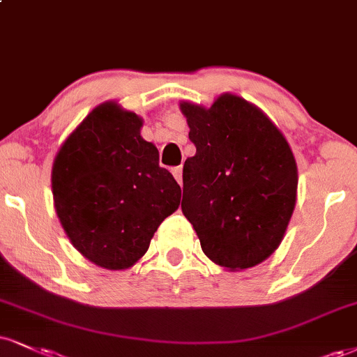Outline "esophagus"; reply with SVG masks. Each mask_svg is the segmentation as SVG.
Here are the masks:
<instances>
[{
  "label": "esophagus",
  "instance_id": "1",
  "mask_svg": "<svg viewBox=\"0 0 357 357\" xmlns=\"http://www.w3.org/2000/svg\"><path fill=\"white\" fill-rule=\"evenodd\" d=\"M171 173H173L176 181L181 184V181H183V167L181 166H176V167H173V171H171Z\"/></svg>",
  "mask_w": 357,
  "mask_h": 357
}]
</instances>
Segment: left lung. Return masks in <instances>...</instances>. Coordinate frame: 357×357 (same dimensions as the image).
<instances>
[{"instance_id": "left-lung-1", "label": "left lung", "mask_w": 357, "mask_h": 357, "mask_svg": "<svg viewBox=\"0 0 357 357\" xmlns=\"http://www.w3.org/2000/svg\"><path fill=\"white\" fill-rule=\"evenodd\" d=\"M196 154L183 167L181 209L209 259L231 271L276 251L293 216L298 167L286 137L255 105L222 94L181 102Z\"/></svg>"}]
</instances>
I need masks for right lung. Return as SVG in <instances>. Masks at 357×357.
I'll use <instances>...</instances> for the list:
<instances>
[{"label":"right lung","instance_id":"1","mask_svg":"<svg viewBox=\"0 0 357 357\" xmlns=\"http://www.w3.org/2000/svg\"><path fill=\"white\" fill-rule=\"evenodd\" d=\"M141 126L139 116L116 102L100 105L64 141L51 173L68 238L106 269L131 268L181 201V188Z\"/></svg>","mask_w":357,"mask_h":357}]
</instances>
